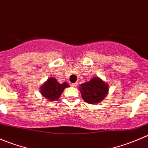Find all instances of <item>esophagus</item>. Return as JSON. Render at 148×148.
Segmentation results:
<instances>
[{
  "label": "esophagus",
  "instance_id": "34e87169",
  "mask_svg": "<svg viewBox=\"0 0 148 148\" xmlns=\"http://www.w3.org/2000/svg\"><path fill=\"white\" fill-rule=\"evenodd\" d=\"M71 86L72 87H74V88H76L77 87V83H71Z\"/></svg>",
  "mask_w": 148,
  "mask_h": 148
}]
</instances>
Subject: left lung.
Segmentation results:
<instances>
[{
    "label": "left lung",
    "instance_id": "1",
    "mask_svg": "<svg viewBox=\"0 0 148 148\" xmlns=\"http://www.w3.org/2000/svg\"><path fill=\"white\" fill-rule=\"evenodd\" d=\"M82 98L89 104H97L107 96L109 85L99 77H94L90 81L79 87Z\"/></svg>",
    "mask_w": 148,
    "mask_h": 148
}]
</instances>
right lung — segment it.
Listing matches in <instances>:
<instances>
[{"label":"right lung","instance_id":"right-lung-1","mask_svg":"<svg viewBox=\"0 0 148 148\" xmlns=\"http://www.w3.org/2000/svg\"><path fill=\"white\" fill-rule=\"evenodd\" d=\"M69 87L67 83L60 84L55 77H50L40 88V94L49 101L58 100L63 93L65 88Z\"/></svg>","mask_w":148,"mask_h":148}]
</instances>
